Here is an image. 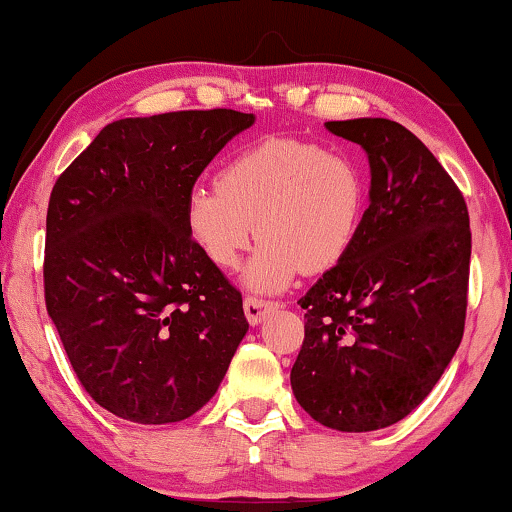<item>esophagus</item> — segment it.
<instances>
[{"instance_id":"1","label":"esophagus","mask_w":512,"mask_h":512,"mask_svg":"<svg viewBox=\"0 0 512 512\" xmlns=\"http://www.w3.org/2000/svg\"><path fill=\"white\" fill-rule=\"evenodd\" d=\"M275 307H277V303H272V300H263L256 296L244 298V314H247L251 326H258L261 321H265V317H268Z\"/></svg>"}]
</instances>
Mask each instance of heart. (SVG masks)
Here are the masks:
<instances>
[{"label": "heart", "instance_id": "1", "mask_svg": "<svg viewBox=\"0 0 512 512\" xmlns=\"http://www.w3.org/2000/svg\"><path fill=\"white\" fill-rule=\"evenodd\" d=\"M366 209L368 179L356 160L314 142L272 137L237 151L219 184L193 186L184 221L216 268H233L251 237H263L242 282L275 293L300 270L335 268L359 240Z\"/></svg>", "mask_w": 512, "mask_h": 512}]
</instances>
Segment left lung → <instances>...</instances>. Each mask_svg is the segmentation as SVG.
<instances>
[{
    "instance_id": "1",
    "label": "left lung",
    "mask_w": 512,
    "mask_h": 512,
    "mask_svg": "<svg viewBox=\"0 0 512 512\" xmlns=\"http://www.w3.org/2000/svg\"><path fill=\"white\" fill-rule=\"evenodd\" d=\"M324 125L366 151L370 205L352 251L298 300L307 321L291 389L328 429L377 431L408 417L457 354L471 226L457 184L401 123Z\"/></svg>"
}]
</instances>
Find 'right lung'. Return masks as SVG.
<instances>
[{"label": "right lung", "instance_id": "add662e5", "mask_svg": "<svg viewBox=\"0 0 512 512\" xmlns=\"http://www.w3.org/2000/svg\"><path fill=\"white\" fill-rule=\"evenodd\" d=\"M254 114L121 118L55 181L46 216L48 317L97 405L135 424L191 417L249 331L242 296L195 247L186 198Z\"/></svg>", "mask_w": 512, "mask_h": 512}]
</instances>
